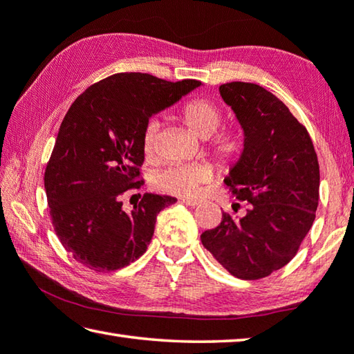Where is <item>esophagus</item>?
I'll return each instance as SVG.
<instances>
[{"instance_id":"34e87169","label":"esophagus","mask_w":354,"mask_h":354,"mask_svg":"<svg viewBox=\"0 0 354 354\" xmlns=\"http://www.w3.org/2000/svg\"><path fill=\"white\" fill-rule=\"evenodd\" d=\"M181 203L185 204V205H190V207H196V205L201 204V201H198V199H183Z\"/></svg>"}]
</instances>
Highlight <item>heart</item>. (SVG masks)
<instances>
[{
  "label": "heart",
  "instance_id": "1",
  "mask_svg": "<svg viewBox=\"0 0 354 354\" xmlns=\"http://www.w3.org/2000/svg\"><path fill=\"white\" fill-rule=\"evenodd\" d=\"M178 118L201 140H209V153L221 169L228 170L236 165L244 155L245 142L239 131H223L214 137L223 122V112L213 101L207 98H195L183 104L178 110ZM159 121L150 120L142 130V151L151 158L156 151ZM213 170L207 164L173 165L159 173L156 187L161 192L181 198H193L198 195L201 185L212 181Z\"/></svg>",
  "mask_w": 354,
  "mask_h": 354
}]
</instances>
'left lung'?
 <instances>
[{
  "label": "left lung",
  "mask_w": 354,
  "mask_h": 354,
  "mask_svg": "<svg viewBox=\"0 0 354 354\" xmlns=\"http://www.w3.org/2000/svg\"><path fill=\"white\" fill-rule=\"evenodd\" d=\"M244 131V155L225 184L248 201L241 218L223 213L201 242L239 279L266 278L287 266L316 216L319 162L307 129L273 93L252 82L219 87Z\"/></svg>",
  "instance_id": "left-lung-1"
}]
</instances>
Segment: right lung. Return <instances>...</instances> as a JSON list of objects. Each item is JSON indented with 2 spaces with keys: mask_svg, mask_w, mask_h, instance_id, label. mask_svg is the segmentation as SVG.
Masks as SVG:
<instances>
[{
  "mask_svg": "<svg viewBox=\"0 0 354 354\" xmlns=\"http://www.w3.org/2000/svg\"><path fill=\"white\" fill-rule=\"evenodd\" d=\"M201 81L170 82L149 73H115L68 109L44 173L52 224L62 247L95 272H113L147 250L158 213L176 198L145 193L133 210L122 195L140 189L142 130Z\"/></svg>",
  "mask_w": 354,
  "mask_h": 354,
  "instance_id": "right-lung-1",
  "label": "right lung"
}]
</instances>
